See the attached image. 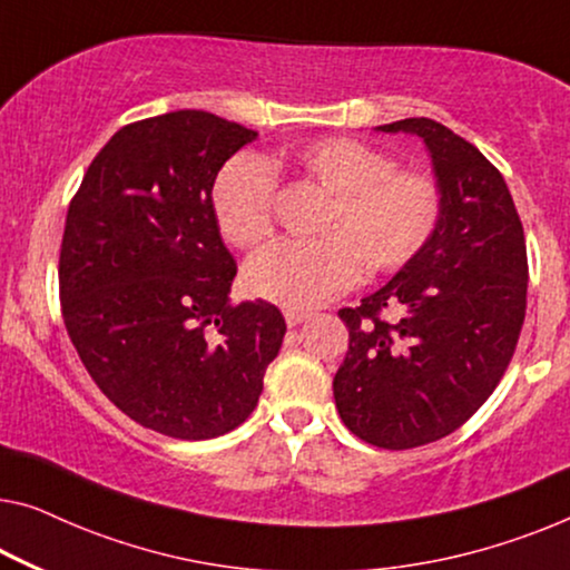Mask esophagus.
<instances>
[{
	"label": "esophagus",
	"mask_w": 570,
	"mask_h": 570,
	"mask_svg": "<svg viewBox=\"0 0 570 570\" xmlns=\"http://www.w3.org/2000/svg\"><path fill=\"white\" fill-rule=\"evenodd\" d=\"M307 317H309V312H304V309H284V320H286L288 327L302 325V322Z\"/></svg>",
	"instance_id": "esophagus-1"
}]
</instances>
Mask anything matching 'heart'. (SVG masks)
<instances>
[{"label": "heart", "mask_w": 570, "mask_h": 570, "mask_svg": "<svg viewBox=\"0 0 570 570\" xmlns=\"http://www.w3.org/2000/svg\"><path fill=\"white\" fill-rule=\"evenodd\" d=\"M282 166L320 184L330 202L314 225L320 237L284 240L253 256L248 288L286 309L325 304L358 276L402 268L430 243L443 215L435 178L392 168V158L353 138H322L284 153ZM276 176L266 160L240 153L212 186L219 233L235 248H256L274 233Z\"/></svg>", "instance_id": "obj_1"}]
</instances>
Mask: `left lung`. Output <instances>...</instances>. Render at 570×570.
Here are the masks:
<instances>
[{"instance_id": "8db88e82", "label": "left lung", "mask_w": 570, "mask_h": 570, "mask_svg": "<svg viewBox=\"0 0 570 570\" xmlns=\"http://www.w3.org/2000/svg\"><path fill=\"white\" fill-rule=\"evenodd\" d=\"M376 130L422 138L443 215L392 282L337 312L347 353L333 392L353 435L406 450L455 432L502 381L528 307V248L504 176L479 148L428 117Z\"/></svg>"}]
</instances>
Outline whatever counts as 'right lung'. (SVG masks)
Masks as SVG:
<instances>
[{"mask_svg":"<svg viewBox=\"0 0 570 570\" xmlns=\"http://www.w3.org/2000/svg\"><path fill=\"white\" fill-rule=\"evenodd\" d=\"M256 130L202 109L125 125L68 204L58 261L68 337L117 410L176 440L250 417L286 322L230 304L235 258L212 186Z\"/></svg>","mask_w":570,"mask_h":570,"instance_id":"obj_1","label":"right lung"}]
</instances>
